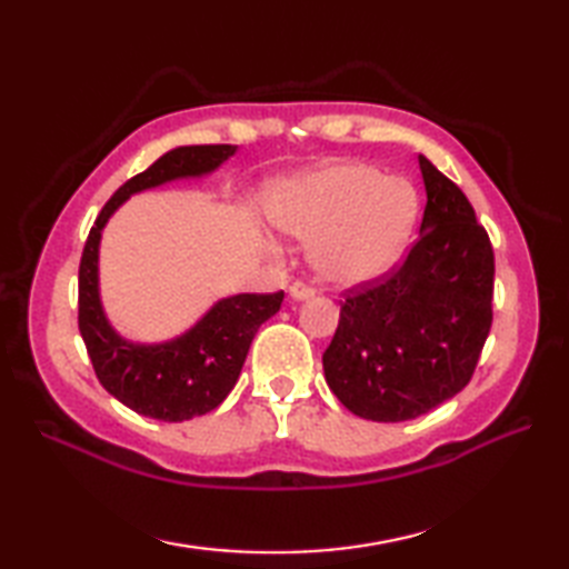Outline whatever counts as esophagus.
<instances>
[{
	"instance_id": "34e87169",
	"label": "esophagus",
	"mask_w": 569,
	"mask_h": 569,
	"mask_svg": "<svg viewBox=\"0 0 569 569\" xmlns=\"http://www.w3.org/2000/svg\"><path fill=\"white\" fill-rule=\"evenodd\" d=\"M288 296H291L293 300H308L316 296V288L303 283V281H296L291 288H288Z\"/></svg>"
}]
</instances>
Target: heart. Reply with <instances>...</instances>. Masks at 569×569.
Here are the masks:
<instances>
[{"label": "heart", "mask_w": 569, "mask_h": 569, "mask_svg": "<svg viewBox=\"0 0 569 569\" xmlns=\"http://www.w3.org/2000/svg\"><path fill=\"white\" fill-rule=\"evenodd\" d=\"M418 208L408 178L349 161L286 180L271 196L269 217L281 232L310 239L308 261L322 281L359 286L401 261Z\"/></svg>", "instance_id": "heart-1"}]
</instances>
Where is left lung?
I'll return each mask as SVG.
<instances>
[{
  "label": "left lung",
  "mask_w": 569,
  "mask_h": 569,
  "mask_svg": "<svg viewBox=\"0 0 569 569\" xmlns=\"http://www.w3.org/2000/svg\"><path fill=\"white\" fill-rule=\"evenodd\" d=\"M420 237L398 269L347 291L322 355L345 408L377 422L418 418L469 383L491 330L493 249L475 208L418 156Z\"/></svg>",
  "instance_id": "1"
}]
</instances>
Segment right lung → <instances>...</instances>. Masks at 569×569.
I'll return each mask as SVG.
<instances>
[{
    "label": "right lung",
    "instance_id": "1",
    "mask_svg": "<svg viewBox=\"0 0 569 569\" xmlns=\"http://www.w3.org/2000/svg\"><path fill=\"white\" fill-rule=\"evenodd\" d=\"M232 143L178 147L153 161L107 200L84 241L78 276V325L94 373L117 401L139 416L183 422L220 406L234 389L253 335L283 303L278 293H239L217 300L183 335L159 345L129 342L107 320L100 300V239L119 204L134 192L178 178H200L234 156Z\"/></svg>",
    "mask_w": 569,
    "mask_h": 569
}]
</instances>
